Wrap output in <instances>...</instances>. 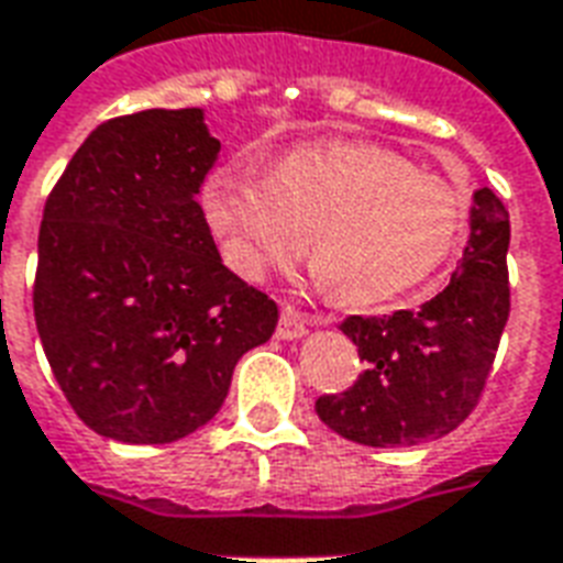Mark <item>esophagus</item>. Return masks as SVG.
Segmentation results:
<instances>
[{
    "instance_id": "1",
    "label": "esophagus",
    "mask_w": 563,
    "mask_h": 563,
    "mask_svg": "<svg viewBox=\"0 0 563 563\" xmlns=\"http://www.w3.org/2000/svg\"><path fill=\"white\" fill-rule=\"evenodd\" d=\"M328 322V316H310V313H298L295 307H283L280 322H277V334L283 340H298V336L307 334V324H324Z\"/></svg>"
}]
</instances>
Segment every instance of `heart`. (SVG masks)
<instances>
[{
	"instance_id": "obj_1",
	"label": "heart",
	"mask_w": 563,
	"mask_h": 563,
	"mask_svg": "<svg viewBox=\"0 0 563 563\" xmlns=\"http://www.w3.org/2000/svg\"><path fill=\"white\" fill-rule=\"evenodd\" d=\"M223 260L244 280L292 265L310 235L316 277L366 307L435 277L472 227L468 190L376 143H303L262 169L223 161L202 187Z\"/></svg>"
}]
</instances>
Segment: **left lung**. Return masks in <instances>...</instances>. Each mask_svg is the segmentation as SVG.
<instances>
[{"label": "left lung", "instance_id": "obj_1", "mask_svg": "<svg viewBox=\"0 0 563 563\" xmlns=\"http://www.w3.org/2000/svg\"><path fill=\"white\" fill-rule=\"evenodd\" d=\"M507 247L510 214L481 187L468 247L432 301L340 324L366 369L343 394L316 399L324 427L366 448H411L456 430L481 399L510 316Z\"/></svg>", "mask_w": 563, "mask_h": 563}]
</instances>
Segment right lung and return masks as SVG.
Segmentation results:
<instances>
[{"label": "right lung", "mask_w": 563, "mask_h": 563, "mask_svg": "<svg viewBox=\"0 0 563 563\" xmlns=\"http://www.w3.org/2000/svg\"><path fill=\"white\" fill-rule=\"evenodd\" d=\"M220 143L202 110L98 124L37 235L35 324L77 418L107 439L169 444L223 406L277 303L223 265L197 194Z\"/></svg>", "instance_id": "add662e5"}]
</instances>
